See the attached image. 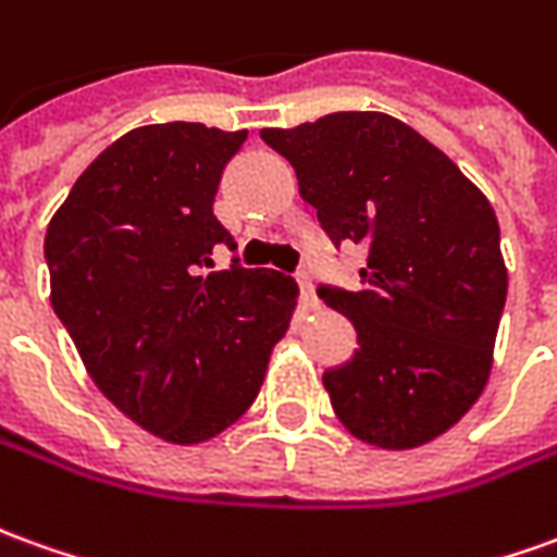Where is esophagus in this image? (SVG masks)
I'll use <instances>...</instances> for the list:
<instances>
[{"mask_svg": "<svg viewBox=\"0 0 557 557\" xmlns=\"http://www.w3.org/2000/svg\"><path fill=\"white\" fill-rule=\"evenodd\" d=\"M295 280H298V286H301V295H305V305L307 307H317V292H313V274H310L307 268H301V271L295 274Z\"/></svg>", "mask_w": 557, "mask_h": 557, "instance_id": "esophagus-1", "label": "esophagus"}]
</instances>
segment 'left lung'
<instances>
[{"label":"left lung","mask_w":557,"mask_h":557,"mask_svg":"<svg viewBox=\"0 0 557 557\" xmlns=\"http://www.w3.org/2000/svg\"><path fill=\"white\" fill-rule=\"evenodd\" d=\"M334 244L368 247L361 289L319 286L356 332L322 373L337 419L380 449L446 434L482 395L507 301L495 208L453 159L395 116L337 111L262 129Z\"/></svg>","instance_id":"1"}]
</instances>
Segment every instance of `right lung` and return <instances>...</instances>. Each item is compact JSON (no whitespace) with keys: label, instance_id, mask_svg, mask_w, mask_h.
I'll list each match as a JSON object with an SVG mask.
<instances>
[{"label":"right lung","instance_id":"right-lung-1","mask_svg":"<svg viewBox=\"0 0 557 557\" xmlns=\"http://www.w3.org/2000/svg\"><path fill=\"white\" fill-rule=\"evenodd\" d=\"M247 129L157 123L89 162L45 235L50 305L92 383L162 441L205 443L247 413L298 286L268 268L211 271L235 238L213 196Z\"/></svg>","mask_w":557,"mask_h":557}]
</instances>
